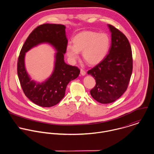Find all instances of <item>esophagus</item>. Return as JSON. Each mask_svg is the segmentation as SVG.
<instances>
[{
	"mask_svg": "<svg viewBox=\"0 0 154 154\" xmlns=\"http://www.w3.org/2000/svg\"><path fill=\"white\" fill-rule=\"evenodd\" d=\"M80 73H81V74H82V75H85L86 72V71H85L83 69H80Z\"/></svg>",
	"mask_w": 154,
	"mask_h": 154,
	"instance_id": "obj_1",
	"label": "esophagus"
}]
</instances>
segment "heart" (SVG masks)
<instances>
[{
    "label": "heart",
    "mask_w": 154,
    "mask_h": 154,
    "mask_svg": "<svg viewBox=\"0 0 154 154\" xmlns=\"http://www.w3.org/2000/svg\"><path fill=\"white\" fill-rule=\"evenodd\" d=\"M73 45H68L66 53L71 61L79 58L82 52L84 60L89 65H96L107 55L110 48V38L105 33L91 31H82L76 34L72 40Z\"/></svg>",
    "instance_id": "b5f03b06"
}]
</instances>
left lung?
<instances>
[{
	"instance_id": "8db88e82",
	"label": "left lung",
	"mask_w": 154,
	"mask_h": 154,
	"mask_svg": "<svg viewBox=\"0 0 154 154\" xmlns=\"http://www.w3.org/2000/svg\"><path fill=\"white\" fill-rule=\"evenodd\" d=\"M111 45L105 58L88 71L96 80L91 91L93 98L101 103L117 100L127 90L133 70V58L130 43L122 31L112 25Z\"/></svg>"
}]
</instances>
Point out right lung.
Masks as SVG:
<instances>
[{
	"mask_svg": "<svg viewBox=\"0 0 154 154\" xmlns=\"http://www.w3.org/2000/svg\"><path fill=\"white\" fill-rule=\"evenodd\" d=\"M42 42L51 44L58 52L53 74L45 82L37 84L29 77L25 68L24 57L26 52ZM67 43L65 26L44 24L31 32L22 47L17 62L18 79L25 95L38 106L51 107L58 104L65 96L67 85L80 74L78 67L64 62L63 54L66 52Z\"/></svg>",
	"mask_w": 154,
	"mask_h": 154,
	"instance_id": "add662e5",
	"label": "right lung"
}]
</instances>
